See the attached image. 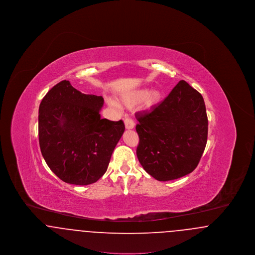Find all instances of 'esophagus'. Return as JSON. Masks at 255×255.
Here are the masks:
<instances>
[{"instance_id":"1","label":"esophagus","mask_w":255,"mask_h":255,"mask_svg":"<svg viewBox=\"0 0 255 255\" xmlns=\"http://www.w3.org/2000/svg\"><path fill=\"white\" fill-rule=\"evenodd\" d=\"M124 123H125V128L127 130H131V129H133V127H134V122L131 119L126 118L125 121H124Z\"/></svg>"}]
</instances>
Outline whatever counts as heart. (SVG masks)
I'll list each match as a JSON object with an SVG mask.
<instances>
[{
	"mask_svg": "<svg viewBox=\"0 0 255 255\" xmlns=\"http://www.w3.org/2000/svg\"><path fill=\"white\" fill-rule=\"evenodd\" d=\"M161 97L162 95L159 90L149 91L148 89H140L124 95L122 98V103L127 108H133L141 103L140 107L142 109L150 110L158 105Z\"/></svg>",
	"mask_w": 255,
	"mask_h": 255,
	"instance_id": "1",
	"label": "heart"
}]
</instances>
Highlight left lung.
<instances>
[{
	"label": "left lung",
	"mask_w": 255,
	"mask_h": 255,
	"mask_svg": "<svg viewBox=\"0 0 255 255\" xmlns=\"http://www.w3.org/2000/svg\"><path fill=\"white\" fill-rule=\"evenodd\" d=\"M136 156L159 182L176 180L197 167L206 148L208 121L202 95L181 80L156 107L136 114Z\"/></svg>",
	"instance_id": "1"
}]
</instances>
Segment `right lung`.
I'll list each match as a JSON object with an SVG mask.
<instances>
[{
	"mask_svg": "<svg viewBox=\"0 0 255 255\" xmlns=\"http://www.w3.org/2000/svg\"><path fill=\"white\" fill-rule=\"evenodd\" d=\"M103 104V97L82 94L67 80L42 99L38 117L41 153L63 182L87 185L107 171L125 126L122 121L101 119Z\"/></svg>",
	"mask_w": 255,
	"mask_h": 255,
	"instance_id": "add662e5",
	"label": "right lung"
}]
</instances>
